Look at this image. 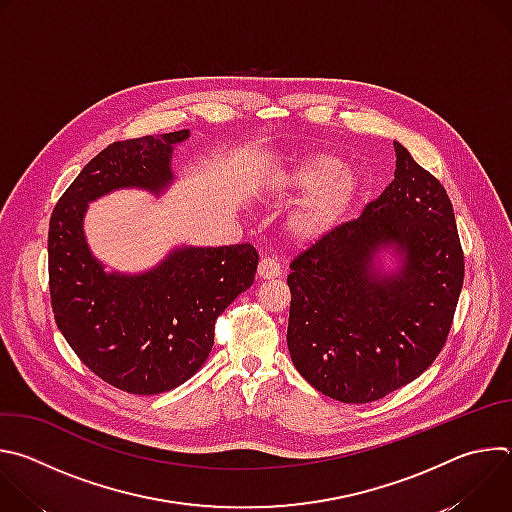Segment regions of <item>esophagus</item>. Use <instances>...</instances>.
<instances>
[{
	"mask_svg": "<svg viewBox=\"0 0 512 512\" xmlns=\"http://www.w3.org/2000/svg\"><path fill=\"white\" fill-rule=\"evenodd\" d=\"M279 273H281V267H279L277 259H273V257H263V259L259 261L257 275H259L261 279H275V277H279Z\"/></svg>",
	"mask_w": 512,
	"mask_h": 512,
	"instance_id": "esophagus-1",
	"label": "esophagus"
}]
</instances>
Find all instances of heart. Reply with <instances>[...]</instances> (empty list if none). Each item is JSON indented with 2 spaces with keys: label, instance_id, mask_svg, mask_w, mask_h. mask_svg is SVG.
Segmentation results:
<instances>
[{
  "label": "heart",
  "instance_id": "1",
  "mask_svg": "<svg viewBox=\"0 0 512 512\" xmlns=\"http://www.w3.org/2000/svg\"><path fill=\"white\" fill-rule=\"evenodd\" d=\"M275 194L294 198L306 194L302 206L289 218V233L302 243L326 237L362 192L360 176L326 152L308 154L275 176Z\"/></svg>",
  "mask_w": 512,
  "mask_h": 512
}]
</instances>
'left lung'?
I'll use <instances>...</instances> for the list:
<instances>
[{"mask_svg": "<svg viewBox=\"0 0 512 512\" xmlns=\"http://www.w3.org/2000/svg\"><path fill=\"white\" fill-rule=\"evenodd\" d=\"M393 145L395 180L356 221L291 261L287 275L291 362L342 403L383 399L427 371L446 344L464 281L444 186L405 145Z\"/></svg>", "mask_w": 512, "mask_h": 512, "instance_id": "1", "label": "left lung"}]
</instances>
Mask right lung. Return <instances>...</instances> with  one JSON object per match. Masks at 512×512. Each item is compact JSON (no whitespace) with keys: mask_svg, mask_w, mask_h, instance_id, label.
<instances>
[{"mask_svg":"<svg viewBox=\"0 0 512 512\" xmlns=\"http://www.w3.org/2000/svg\"><path fill=\"white\" fill-rule=\"evenodd\" d=\"M188 129L117 141L75 178L50 216L48 273L56 324L105 383L158 395L180 387L206 362L214 322L253 285L255 247H174L158 265L107 271L85 237L89 202L115 190L162 196L174 182V148Z\"/></svg>","mask_w":512,"mask_h":512,"instance_id":"right-lung-1","label":"right lung"}]
</instances>
